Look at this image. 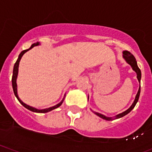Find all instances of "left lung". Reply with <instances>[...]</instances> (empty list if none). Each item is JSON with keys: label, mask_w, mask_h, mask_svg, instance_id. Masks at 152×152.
Returning a JSON list of instances; mask_svg holds the SVG:
<instances>
[{"label": "left lung", "mask_w": 152, "mask_h": 152, "mask_svg": "<svg viewBox=\"0 0 152 152\" xmlns=\"http://www.w3.org/2000/svg\"><path fill=\"white\" fill-rule=\"evenodd\" d=\"M123 57H124V60H126V62H127V63H128L131 67H132V70H133V71L137 73V79H138V81L140 82V79H141V71H140V68H138V65H137V62H136V60H135V57H134V56L132 55L130 52H128V51H124V52H123ZM140 86L139 87V89H138V93H137L136 96H135V100H134V102L132 103V105H131L128 109L126 110L125 111H124V112H122V113H121V114H119L116 115V116H115L114 119H119V118L123 117V116H125V115H127L128 113H130V111L133 109L134 107H135V105H136L137 102L138 101V98H139V96H140ZM88 100H89V97H88ZM93 112L95 113L96 115H97L99 117L102 118V119H105V120L110 121V120H112L113 119V118L105 116H104V115L100 114V113L95 112V111H93Z\"/></svg>", "instance_id": "1"}]
</instances>
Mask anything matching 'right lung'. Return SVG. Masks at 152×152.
Here are the masks:
<instances>
[{
	"instance_id": "obj_1",
	"label": "right lung",
	"mask_w": 152,
	"mask_h": 152,
	"mask_svg": "<svg viewBox=\"0 0 152 152\" xmlns=\"http://www.w3.org/2000/svg\"><path fill=\"white\" fill-rule=\"evenodd\" d=\"M39 42H36L35 43V44H32L31 47H30L29 49H25V50H23L21 53L20 54V55H19L18 57V59H17V62H16L15 64H14V69H13V75H12V87H13V90H14V95H15L16 97L17 98V100H19V102H20L21 104L23 105L25 108H26L27 109L30 110V111H33V112H36V113H47L49 112V111H52V110L55 109V108H58V107H60V105H62V103H63L64 99H65V96H64L63 99L62 100V101L60 102V103H58V104H57L55 106H52V107H50V108H45V109H37V108H33V107L32 106H30V105L25 104V103H23V102L20 99V97L18 96V94H17V75H18V69H19V64H20V60H21L22 57L23 56L24 54L26 52H28V51H29L30 49H31L32 48L36 47V46H38L39 45Z\"/></svg>"
}]
</instances>
